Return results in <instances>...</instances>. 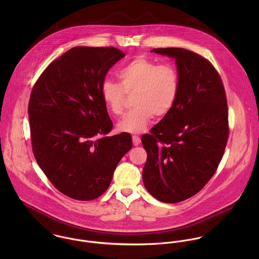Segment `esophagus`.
Listing matches in <instances>:
<instances>
[{
	"instance_id": "1",
	"label": "esophagus",
	"mask_w": 259,
	"mask_h": 259,
	"mask_svg": "<svg viewBox=\"0 0 259 259\" xmlns=\"http://www.w3.org/2000/svg\"><path fill=\"white\" fill-rule=\"evenodd\" d=\"M133 144L136 147L139 146L141 144V139L139 137H137V136H133Z\"/></svg>"
}]
</instances>
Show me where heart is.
Returning a JSON list of instances; mask_svg holds the SVG:
<instances>
[{
  "label": "heart",
  "mask_w": 259,
  "mask_h": 259,
  "mask_svg": "<svg viewBox=\"0 0 259 259\" xmlns=\"http://www.w3.org/2000/svg\"><path fill=\"white\" fill-rule=\"evenodd\" d=\"M119 83L106 79L101 85V97L108 111L122 113L125 95H133L134 110L118 123L121 133L139 135L147 131L153 114L161 117L172 109L180 92V74L171 64H159L138 57L118 72Z\"/></svg>",
  "instance_id": "1"
}]
</instances>
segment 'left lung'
I'll use <instances>...</instances> for the list:
<instances>
[{
  "label": "left lung",
  "mask_w": 259,
  "mask_h": 259,
  "mask_svg": "<svg viewBox=\"0 0 259 259\" xmlns=\"http://www.w3.org/2000/svg\"><path fill=\"white\" fill-rule=\"evenodd\" d=\"M151 52L176 60L180 92L170 111L142 137L148 153L143 181L154 198L176 203L196 194L218 169L228 139L226 96L201 56L182 48Z\"/></svg>",
  "instance_id": "8db88e82"
}]
</instances>
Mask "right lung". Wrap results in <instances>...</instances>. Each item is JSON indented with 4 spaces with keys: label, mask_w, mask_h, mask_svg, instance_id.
Segmentation results:
<instances>
[{
    "label": "right lung",
    "mask_w": 259,
    "mask_h": 259,
    "mask_svg": "<svg viewBox=\"0 0 259 259\" xmlns=\"http://www.w3.org/2000/svg\"><path fill=\"white\" fill-rule=\"evenodd\" d=\"M124 56L113 47H74L48 66L31 94L37 164L59 191L76 200L101 196L133 147L130 134L108 136L112 121L101 97L106 74Z\"/></svg>",
    "instance_id": "right-lung-1"
}]
</instances>
